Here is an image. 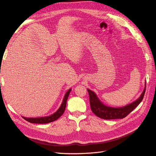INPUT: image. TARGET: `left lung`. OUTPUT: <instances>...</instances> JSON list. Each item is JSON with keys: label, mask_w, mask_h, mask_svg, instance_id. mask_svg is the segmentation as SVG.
<instances>
[{"label": "left lung", "mask_w": 156, "mask_h": 156, "mask_svg": "<svg viewBox=\"0 0 156 156\" xmlns=\"http://www.w3.org/2000/svg\"><path fill=\"white\" fill-rule=\"evenodd\" d=\"M87 90L89 94L90 104L91 109L97 116L105 120L124 119L132 111H133L142 101L146 91V83L143 92L137 100L128 105L120 107H113L105 105L101 100H100L95 92L88 88H87Z\"/></svg>", "instance_id": "8db88e82"}]
</instances>
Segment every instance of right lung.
I'll list each match as a JSON object with an SVG mask.
<instances>
[{"instance_id":"add662e5","label":"right lung","mask_w":156,"mask_h":156,"mask_svg":"<svg viewBox=\"0 0 156 156\" xmlns=\"http://www.w3.org/2000/svg\"><path fill=\"white\" fill-rule=\"evenodd\" d=\"M71 90H72V88H69L66 92V93L65 94L62 102L61 103L60 107L58 108L57 111L53 113V114H52L49 116L37 117V118H28V117H24V116H23V118L27 121L30 122V123H34V124H48L56 120L58 118H60L61 116H62L63 115V113L64 112L66 106V101Z\"/></svg>"}]
</instances>
